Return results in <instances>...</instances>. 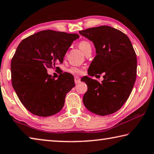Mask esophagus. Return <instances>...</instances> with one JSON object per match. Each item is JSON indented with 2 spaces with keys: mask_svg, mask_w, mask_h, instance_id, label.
<instances>
[{
  "mask_svg": "<svg viewBox=\"0 0 154 154\" xmlns=\"http://www.w3.org/2000/svg\"><path fill=\"white\" fill-rule=\"evenodd\" d=\"M74 82H75V84H76V85L79 84V83L80 82V78L78 77V76H75V77H74Z\"/></svg>",
  "mask_w": 154,
  "mask_h": 154,
  "instance_id": "34e87169",
  "label": "esophagus"
}]
</instances>
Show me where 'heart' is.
<instances>
[{
  "instance_id": "heart-1",
  "label": "heart",
  "mask_w": 154,
  "mask_h": 154,
  "mask_svg": "<svg viewBox=\"0 0 154 154\" xmlns=\"http://www.w3.org/2000/svg\"><path fill=\"white\" fill-rule=\"evenodd\" d=\"M79 47L85 54L87 53L89 51L92 50V46L87 40H81L79 43ZM69 71L72 73H75V74H79V73L81 72V71L79 69L76 68V67H72V68L70 69Z\"/></svg>"
}]
</instances>
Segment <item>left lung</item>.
Instances as JSON below:
<instances>
[{
  "label": "left lung",
  "mask_w": 154,
  "mask_h": 154,
  "mask_svg": "<svg viewBox=\"0 0 154 154\" xmlns=\"http://www.w3.org/2000/svg\"><path fill=\"white\" fill-rule=\"evenodd\" d=\"M79 33L91 40L96 49L88 74L97 78L104 74L101 83L88 76L81 79L88 87L83 103L94 114H112L122 107L133 88L137 75L135 51L129 38L112 27L101 26Z\"/></svg>",
  "instance_id": "obj_1"
}]
</instances>
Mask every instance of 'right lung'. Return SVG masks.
<instances>
[{"instance_id": "1", "label": "right lung", "mask_w": 154, "mask_h": 154, "mask_svg": "<svg viewBox=\"0 0 154 154\" xmlns=\"http://www.w3.org/2000/svg\"><path fill=\"white\" fill-rule=\"evenodd\" d=\"M77 34L48 29L23 39L11 63L13 87L23 106L32 114L51 116L60 112L67 93L75 87L73 75L61 73L57 79L47 69L56 68Z\"/></svg>"}]
</instances>
